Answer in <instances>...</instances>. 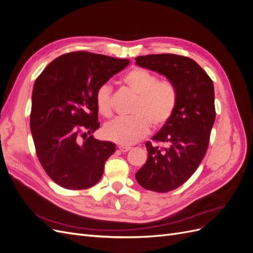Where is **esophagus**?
<instances>
[{"instance_id":"obj_1","label":"esophagus","mask_w":253,"mask_h":253,"mask_svg":"<svg viewBox=\"0 0 253 253\" xmlns=\"http://www.w3.org/2000/svg\"><path fill=\"white\" fill-rule=\"evenodd\" d=\"M118 149L120 150V152L125 153V152H127V151L131 150V147H126V145H119Z\"/></svg>"}]
</instances>
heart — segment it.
I'll return each mask as SVG.
<instances>
[{
	"mask_svg": "<svg viewBox=\"0 0 253 253\" xmlns=\"http://www.w3.org/2000/svg\"><path fill=\"white\" fill-rule=\"evenodd\" d=\"M126 85L138 95L129 119H116L106 125L102 133L104 138L119 144L131 145L141 140L154 129L165 126L173 116L177 104V90L170 81H158L153 73L135 67L124 77ZM97 109L103 117L113 115L112 87L104 83L96 91Z\"/></svg>",
	"mask_w": 253,
	"mask_h": 253,
	"instance_id": "heart-1",
	"label": "heart"
}]
</instances>
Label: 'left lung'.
Wrapping results in <instances>:
<instances>
[{
  "label": "left lung",
  "instance_id": "obj_1",
  "mask_svg": "<svg viewBox=\"0 0 253 253\" xmlns=\"http://www.w3.org/2000/svg\"><path fill=\"white\" fill-rule=\"evenodd\" d=\"M136 64L174 84L177 104L168 124L148 141V159L135 174L139 185L155 192L181 186L200 166L215 120L214 86L207 73L188 57L162 53L135 58Z\"/></svg>",
  "mask_w": 253,
  "mask_h": 253
}]
</instances>
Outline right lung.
Listing matches in <instances>:
<instances>
[{
	"label": "right lung",
	"instance_id": "obj_1",
	"mask_svg": "<svg viewBox=\"0 0 253 253\" xmlns=\"http://www.w3.org/2000/svg\"><path fill=\"white\" fill-rule=\"evenodd\" d=\"M128 63L127 59L70 52L51 61L37 78L30 131L37 156L57 185L82 190L101 179L116 145L87 137L100 126L96 91Z\"/></svg>",
	"mask_w": 253,
	"mask_h": 253
}]
</instances>
